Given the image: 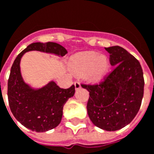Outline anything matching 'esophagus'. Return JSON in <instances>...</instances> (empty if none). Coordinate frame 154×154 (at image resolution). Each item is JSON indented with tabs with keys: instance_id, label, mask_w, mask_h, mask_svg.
<instances>
[{
	"instance_id": "esophagus-1",
	"label": "esophagus",
	"mask_w": 154,
	"mask_h": 154,
	"mask_svg": "<svg viewBox=\"0 0 154 154\" xmlns=\"http://www.w3.org/2000/svg\"><path fill=\"white\" fill-rule=\"evenodd\" d=\"M74 86H75V88H76V89H79L81 87L80 82H79L78 81H76V82H74Z\"/></svg>"
}]
</instances>
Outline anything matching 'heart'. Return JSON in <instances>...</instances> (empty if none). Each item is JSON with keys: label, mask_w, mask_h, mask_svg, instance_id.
<instances>
[{"label": "heart", "mask_w": 154, "mask_h": 154, "mask_svg": "<svg viewBox=\"0 0 154 154\" xmlns=\"http://www.w3.org/2000/svg\"><path fill=\"white\" fill-rule=\"evenodd\" d=\"M69 66L75 73H84L88 81L97 82L102 79L107 73L110 63L106 56L93 51H87L73 56Z\"/></svg>", "instance_id": "obj_1"}]
</instances>
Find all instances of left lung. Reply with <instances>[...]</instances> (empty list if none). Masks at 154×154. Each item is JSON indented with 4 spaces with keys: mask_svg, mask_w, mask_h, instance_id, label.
I'll return each mask as SVG.
<instances>
[{
    "mask_svg": "<svg viewBox=\"0 0 154 154\" xmlns=\"http://www.w3.org/2000/svg\"><path fill=\"white\" fill-rule=\"evenodd\" d=\"M113 71L103 82L82 87L89 91L87 113L91 122L107 131L129 125L139 112L143 97L142 67L135 57L119 46L105 48Z\"/></svg>",
    "mask_w": 154,
    "mask_h": 154,
    "instance_id": "obj_1",
    "label": "left lung"
}]
</instances>
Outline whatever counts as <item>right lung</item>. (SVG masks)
<instances>
[{"instance_id":"right-lung-1","label":"right lung","mask_w":154,"mask_h":154,"mask_svg":"<svg viewBox=\"0 0 154 154\" xmlns=\"http://www.w3.org/2000/svg\"><path fill=\"white\" fill-rule=\"evenodd\" d=\"M34 50L61 57L67 54V51L57 43H33L16 57L11 69L7 95L13 116L22 125L32 131L46 132L60 124L64 104L74 96L75 87L72 85L63 89L51 81L44 87L35 89L25 83L20 63L26 52Z\"/></svg>"}]
</instances>
